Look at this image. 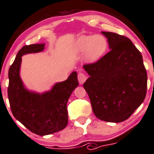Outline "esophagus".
I'll return each mask as SVG.
<instances>
[{"label": "esophagus", "instance_id": "obj_1", "mask_svg": "<svg viewBox=\"0 0 154 154\" xmlns=\"http://www.w3.org/2000/svg\"><path fill=\"white\" fill-rule=\"evenodd\" d=\"M77 77H78V81L80 84H84V82L86 81V80H87V76H86L84 73L80 72L78 74V76H77Z\"/></svg>", "mask_w": 154, "mask_h": 154}]
</instances>
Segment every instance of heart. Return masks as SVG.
Instances as JSON below:
<instances>
[{
    "instance_id": "obj_1",
    "label": "heart",
    "mask_w": 154,
    "mask_h": 154,
    "mask_svg": "<svg viewBox=\"0 0 154 154\" xmlns=\"http://www.w3.org/2000/svg\"><path fill=\"white\" fill-rule=\"evenodd\" d=\"M109 47L104 35H81L74 45V51L79 54L85 52V58L89 62H94L104 55Z\"/></svg>"
}]
</instances>
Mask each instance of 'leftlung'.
I'll list each match as a JSON object with an SVG mask.
<instances>
[{"label": "left lung", "instance_id": "8db88e82", "mask_svg": "<svg viewBox=\"0 0 154 154\" xmlns=\"http://www.w3.org/2000/svg\"><path fill=\"white\" fill-rule=\"evenodd\" d=\"M110 50L100 60L84 64L90 77L84 87L93 113L100 120L122 122L144 100L147 75L139 50L124 35L102 32Z\"/></svg>", "mask_w": 154, "mask_h": 154}]
</instances>
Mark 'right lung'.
Instances as JSON below:
<instances>
[{
	"instance_id": "add662e5",
	"label": "right lung",
	"mask_w": 154,
	"mask_h": 154,
	"mask_svg": "<svg viewBox=\"0 0 154 154\" xmlns=\"http://www.w3.org/2000/svg\"><path fill=\"white\" fill-rule=\"evenodd\" d=\"M45 44L25 45L18 51L10 67L8 89L11 112L17 120L30 131L43 136L61 131L68 122L67 103L74 89L78 86L77 74L74 71L65 81L54 84L44 93L29 91L20 77L22 56L44 50Z\"/></svg>"
}]
</instances>
